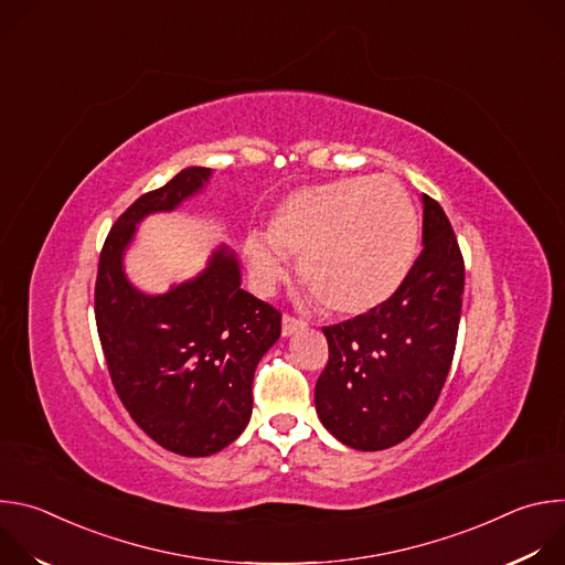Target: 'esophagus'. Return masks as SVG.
<instances>
[{
  "instance_id": "esophagus-1",
  "label": "esophagus",
  "mask_w": 565,
  "mask_h": 565,
  "mask_svg": "<svg viewBox=\"0 0 565 565\" xmlns=\"http://www.w3.org/2000/svg\"><path fill=\"white\" fill-rule=\"evenodd\" d=\"M301 329H306V321L303 319H297L292 315H284V319H281V335L284 338H290V335H295Z\"/></svg>"
}]
</instances>
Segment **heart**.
I'll use <instances>...</instances> for the list:
<instances>
[{"mask_svg":"<svg viewBox=\"0 0 565 565\" xmlns=\"http://www.w3.org/2000/svg\"><path fill=\"white\" fill-rule=\"evenodd\" d=\"M418 234L405 188L391 177H355L288 194L270 216V238L248 234L244 253L264 290L288 277V256L327 310L364 315L407 279Z\"/></svg>","mask_w":565,"mask_h":565,"instance_id":"obj_1","label":"heart"}]
</instances>
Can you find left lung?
Masks as SVG:
<instances>
[{
    "mask_svg": "<svg viewBox=\"0 0 565 565\" xmlns=\"http://www.w3.org/2000/svg\"><path fill=\"white\" fill-rule=\"evenodd\" d=\"M465 264L443 207L423 194V253L382 306L327 327L329 364L317 416L342 445L388 449L434 409L447 380L462 308Z\"/></svg>",
    "mask_w": 565,
    "mask_h": 565,
    "instance_id": "obj_1",
    "label": "left lung"
}]
</instances>
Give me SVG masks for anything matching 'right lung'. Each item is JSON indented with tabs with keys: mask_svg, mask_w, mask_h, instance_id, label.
Listing matches in <instances>:
<instances>
[{
	"mask_svg": "<svg viewBox=\"0 0 565 565\" xmlns=\"http://www.w3.org/2000/svg\"><path fill=\"white\" fill-rule=\"evenodd\" d=\"M210 179V168H185L134 201L105 241L96 279V324L118 397L151 440L190 458L244 434L255 369L281 335V315L241 288L236 255L223 244L168 292L147 295L125 275L138 223L174 212Z\"/></svg>",
	"mask_w": 565,
	"mask_h": 565,
	"instance_id": "obj_1",
	"label": "right lung"
}]
</instances>
